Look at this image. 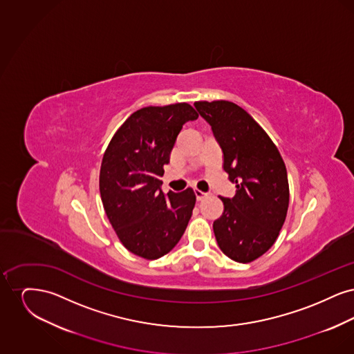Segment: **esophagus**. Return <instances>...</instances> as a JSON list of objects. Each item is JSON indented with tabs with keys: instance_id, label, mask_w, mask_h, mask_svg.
Segmentation results:
<instances>
[{
	"instance_id": "34e87169",
	"label": "esophagus",
	"mask_w": 354,
	"mask_h": 354,
	"mask_svg": "<svg viewBox=\"0 0 354 354\" xmlns=\"http://www.w3.org/2000/svg\"><path fill=\"white\" fill-rule=\"evenodd\" d=\"M195 196H196V201L201 202V201L205 199V198L208 196V194H207V192H203V191H199V189H195Z\"/></svg>"
}]
</instances>
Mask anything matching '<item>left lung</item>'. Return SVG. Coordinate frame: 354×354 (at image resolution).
I'll list each match as a JSON object with an SVG mask.
<instances>
[{"label": "left lung", "instance_id": "1", "mask_svg": "<svg viewBox=\"0 0 354 354\" xmlns=\"http://www.w3.org/2000/svg\"><path fill=\"white\" fill-rule=\"evenodd\" d=\"M223 151V169L236 185L234 198H220L224 212L214 221L220 250L237 263L267 252L284 224L289 185L284 160L259 123L228 101L195 102Z\"/></svg>", "mask_w": 354, "mask_h": 354}]
</instances>
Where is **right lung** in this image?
<instances>
[{
    "label": "right lung",
    "instance_id": "right-lung-1",
    "mask_svg": "<svg viewBox=\"0 0 354 354\" xmlns=\"http://www.w3.org/2000/svg\"><path fill=\"white\" fill-rule=\"evenodd\" d=\"M198 117L188 103L143 107L126 119L104 151L103 208L122 244L136 256L159 259L185 234L196 196L192 188L165 195L159 176L183 124Z\"/></svg>",
    "mask_w": 354,
    "mask_h": 354
}]
</instances>
